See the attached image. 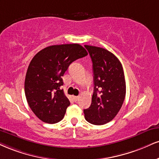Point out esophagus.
I'll return each instance as SVG.
<instances>
[{
	"label": "esophagus",
	"instance_id": "1",
	"mask_svg": "<svg viewBox=\"0 0 159 159\" xmlns=\"http://www.w3.org/2000/svg\"><path fill=\"white\" fill-rule=\"evenodd\" d=\"M78 98H79V96H73V99L75 101H77L78 100Z\"/></svg>",
	"mask_w": 159,
	"mask_h": 159
}]
</instances>
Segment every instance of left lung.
<instances>
[{
  "label": "left lung",
  "mask_w": 159,
  "mask_h": 159,
  "mask_svg": "<svg viewBox=\"0 0 159 159\" xmlns=\"http://www.w3.org/2000/svg\"><path fill=\"white\" fill-rule=\"evenodd\" d=\"M93 62L94 92L92 103L84 110L85 119L103 125L116 117L126 95V82L120 61L107 49L84 45Z\"/></svg>",
  "instance_id": "8db88e82"
}]
</instances>
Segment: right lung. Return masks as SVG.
Segmentation results:
<instances>
[{"label": "right lung", "mask_w": 159, "mask_h": 159, "mask_svg": "<svg viewBox=\"0 0 159 159\" xmlns=\"http://www.w3.org/2000/svg\"><path fill=\"white\" fill-rule=\"evenodd\" d=\"M88 53L78 43L53 45L36 54L29 65L24 83L25 95L32 112L42 121L58 123L70 102L60 89L62 76L71 63Z\"/></svg>", "instance_id": "right-lung-1"}]
</instances>
